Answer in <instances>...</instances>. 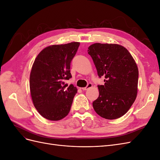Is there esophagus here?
I'll return each mask as SVG.
<instances>
[{"label":"esophagus","instance_id":"1","mask_svg":"<svg viewBox=\"0 0 160 160\" xmlns=\"http://www.w3.org/2000/svg\"><path fill=\"white\" fill-rule=\"evenodd\" d=\"M92 86H93V85H92V83H88V85H87V86L85 87V88H82V90H83V91H86V90H88V89L91 88Z\"/></svg>","mask_w":160,"mask_h":160}]
</instances>
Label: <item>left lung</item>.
I'll return each mask as SVG.
<instances>
[{"label": "left lung", "instance_id": "1", "mask_svg": "<svg viewBox=\"0 0 160 160\" xmlns=\"http://www.w3.org/2000/svg\"><path fill=\"white\" fill-rule=\"evenodd\" d=\"M105 84L98 85L99 95L93 102L95 112L107 119H115L128 112L138 93V68L127 49L118 44L95 43L88 48Z\"/></svg>", "mask_w": 160, "mask_h": 160}]
</instances>
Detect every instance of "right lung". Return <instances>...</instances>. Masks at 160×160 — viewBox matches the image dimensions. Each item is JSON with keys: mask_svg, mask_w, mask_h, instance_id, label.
I'll use <instances>...</instances> for the list:
<instances>
[{"mask_svg": "<svg viewBox=\"0 0 160 160\" xmlns=\"http://www.w3.org/2000/svg\"><path fill=\"white\" fill-rule=\"evenodd\" d=\"M80 43L54 45L42 49L34 61L30 74V91L34 106L43 118L59 121L68 115L77 89L65 80L72 76L71 62Z\"/></svg>", "mask_w": 160, "mask_h": 160, "instance_id": "right-lung-1", "label": "right lung"}]
</instances>
